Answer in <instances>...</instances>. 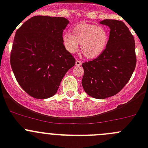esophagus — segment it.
<instances>
[{"label":"esophagus","instance_id":"obj_1","mask_svg":"<svg viewBox=\"0 0 148 148\" xmlns=\"http://www.w3.org/2000/svg\"><path fill=\"white\" fill-rule=\"evenodd\" d=\"M82 64V61H79V60H76L75 61V65L76 66H81Z\"/></svg>","mask_w":148,"mask_h":148}]
</instances>
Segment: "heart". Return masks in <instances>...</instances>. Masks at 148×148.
<instances>
[{"label":"heart","instance_id":"heart-1","mask_svg":"<svg viewBox=\"0 0 148 148\" xmlns=\"http://www.w3.org/2000/svg\"><path fill=\"white\" fill-rule=\"evenodd\" d=\"M108 38V33L104 27L82 23L73 27L72 32H64L62 42L70 53H77L80 44L81 52L84 57L94 59L105 50Z\"/></svg>","mask_w":148,"mask_h":148}]
</instances>
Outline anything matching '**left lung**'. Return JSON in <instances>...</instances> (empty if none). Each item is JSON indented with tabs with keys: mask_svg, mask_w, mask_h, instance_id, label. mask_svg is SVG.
<instances>
[{
	"mask_svg": "<svg viewBox=\"0 0 148 148\" xmlns=\"http://www.w3.org/2000/svg\"><path fill=\"white\" fill-rule=\"evenodd\" d=\"M110 29L105 50L95 59L82 64V86L90 96L104 99L118 93L129 82L136 64L135 40L125 23L106 20Z\"/></svg>",
	"mask_w": 148,
	"mask_h": 148,
	"instance_id": "1",
	"label": "left lung"
}]
</instances>
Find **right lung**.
<instances>
[{"label":"right lung","instance_id":"obj_1","mask_svg":"<svg viewBox=\"0 0 148 148\" xmlns=\"http://www.w3.org/2000/svg\"><path fill=\"white\" fill-rule=\"evenodd\" d=\"M64 18L34 16L15 32L10 56L12 70L24 91L35 99L52 97L75 60L64 47Z\"/></svg>","mask_w":148,"mask_h":148}]
</instances>
